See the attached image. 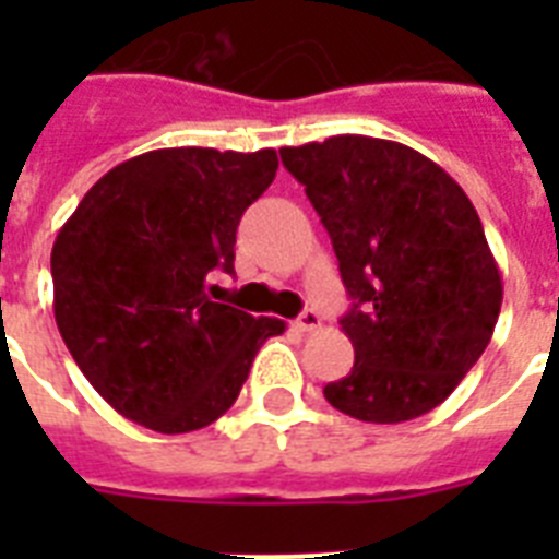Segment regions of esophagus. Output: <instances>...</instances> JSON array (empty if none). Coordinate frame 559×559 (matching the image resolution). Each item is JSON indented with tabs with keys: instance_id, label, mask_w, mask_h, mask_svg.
<instances>
[{
	"instance_id": "34e87169",
	"label": "esophagus",
	"mask_w": 559,
	"mask_h": 559,
	"mask_svg": "<svg viewBox=\"0 0 559 559\" xmlns=\"http://www.w3.org/2000/svg\"><path fill=\"white\" fill-rule=\"evenodd\" d=\"M319 324H322V316L316 313V310H305V313L296 319L298 331H316Z\"/></svg>"
}]
</instances>
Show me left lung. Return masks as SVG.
<instances>
[{"label": "left lung", "instance_id": "obj_1", "mask_svg": "<svg viewBox=\"0 0 559 559\" xmlns=\"http://www.w3.org/2000/svg\"><path fill=\"white\" fill-rule=\"evenodd\" d=\"M319 211L354 307V368L324 385L333 408L403 424L441 406L476 366L502 310V275L473 202L406 144L331 135L281 147Z\"/></svg>", "mask_w": 559, "mask_h": 559}]
</instances>
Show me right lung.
<instances>
[{
	"instance_id": "obj_1",
	"label": "right lung",
	"mask_w": 559,
	"mask_h": 559,
	"mask_svg": "<svg viewBox=\"0 0 559 559\" xmlns=\"http://www.w3.org/2000/svg\"><path fill=\"white\" fill-rule=\"evenodd\" d=\"M278 156L165 147L121 162L86 191L51 249L55 319L92 389L153 432L226 415L254 354L287 324L214 301L235 272L243 211Z\"/></svg>"
}]
</instances>
